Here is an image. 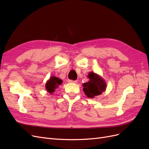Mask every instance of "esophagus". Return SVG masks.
Wrapping results in <instances>:
<instances>
[{
    "mask_svg": "<svg viewBox=\"0 0 149 149\" xmlns=\"http://www.w3.org/2000/svg\"><path fill=\"white\" fill-rule=\"evenodd\" d=\"M68 82H69V83H78V80H74V81L69 80Z\"/></svg>",
    "mask_w": 149,
    "mask_h": 149,
    "instance_id": "esophagus-1",
    "label": "esophagus"
}]
</instances>
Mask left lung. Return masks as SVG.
Instances as JSON below:
<instances>
[{
  "label": "left lung",
  "mask_w": 149,
  "mask_h": 149,
  "mask_svg": "<svg viewBox=\"0 0 149 149\" xmlns=\"http://www.w3.org/2000/svg\"><path fill=\"white\" fill-rule=\"evenodd\" d=\"M89 81L83 84V91L88 97L93 98L105 91L107 84L101 76L93 72H89L88 74Z\"/></svg>",
  "instance_id": "1"
}]
</instances>
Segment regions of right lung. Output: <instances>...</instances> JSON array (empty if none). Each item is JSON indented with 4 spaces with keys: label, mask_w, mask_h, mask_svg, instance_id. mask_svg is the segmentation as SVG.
I'll list each match as a JSON object with an SVG mask.
<instances>
[{
    "label": "right lung",
    "mask_w": 149,
    "mask_h": 149,
    "mask_svg": "<svg viewBox=\"0 0 149 149\" xmlns=\"http://www.w3.org/2000/svg\"><path fill=\"white\" fill-rule=\"evenodd\" d=\"M63 83L62 79L58 78L56 76H51L45 84V89L49 94H52L55 91V89L59 87V86Z\"/></svg>",
    "instance_id": "1"
}]
</instances>
